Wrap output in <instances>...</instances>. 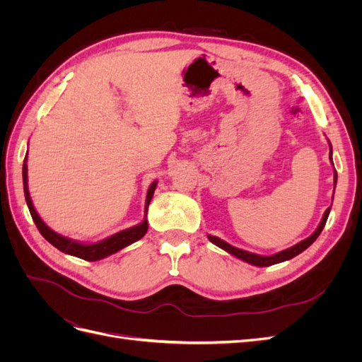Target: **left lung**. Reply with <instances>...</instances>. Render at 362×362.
<instances>
[{"instance_id":"left-lung-1","label":"left lung","mask_w":362,"mask_h":362,"mask_svg":"<svg viewBox=\"0 0 362 362\" xmlns=\"http://www.w3.org/2000/svg\"><path fill=\"white\" fill-rule=\"evenodd\" d=\"M329 160H331V163H332V146H331V144H329ZM332 166H334V163H332ZM335 185H337V170H334V189H335ZM332 201H334V196H332ZM329 213H331V206L327 208V210L325 211V214H323V217H322V221H320L319 226H317L315 231H314L308 238H305V240H302V242H299L298 245H294V246H291V247H288V249H284V250L278 252V254H273V255H269V257H267V255L252 254V252H247V250H243V249L234 247V246H231L229 243L223 242V240H221V238L216 237V235H210V234H208V240H210V242H211L213 245H216V246H218L221 249L226 250L228 254H231V255L237 257L238 259H243V261L249 262V264H252V266L267 267V266H272V264H278V262H282V261L291 259V258H294L296 255H299L300 252H303L306 247H310V246L315 242V238L319 237L320 233L323 231V228H325V225H326L327 216H329Z\"/></svg>"}]
</instances>
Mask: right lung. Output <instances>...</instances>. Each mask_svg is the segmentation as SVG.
I'll return each mask as SVG.
<instances>
[{
  "mask_svg": "<svg viewBox=\"0 0 362 362\" xmlns=\"http://www.w3.org/2000/svg\"><path fill=\"white\" fill-rule=\"evenodd\" d=\"M27 172H28V169H27V157H25L24 164H23L24 194H25V201H27V205H28V210H30L33 221H35V223L39 229V233L43 237H45L54 247H57L59 250L64 252V254L76 257V258H81V259H86V261H98V259H103L105 257H110V255L116 254L117 250L124 249L129 245H133L134 242H137V240H140L141 237L146 234V231H148V221H146L148 206H149L152 196H154V192H156V187H157V181H154L149 185L148 193H146V202H145V217L139 225L127 228V229H124V231H119V233H116L110 237L101 240V242L81 243V242H76V240H72V238H68V237H63V235L57 234L56 231H52V229L45 222L42 221L40 216L36 211L35 205H33V202H31V198H30Z\"/></svg>",
  "mask_w": 362,
  "mask_h": 362,
  "instance_id": "right-lung-1",
  "label": "right lung"
}]
</instances>
